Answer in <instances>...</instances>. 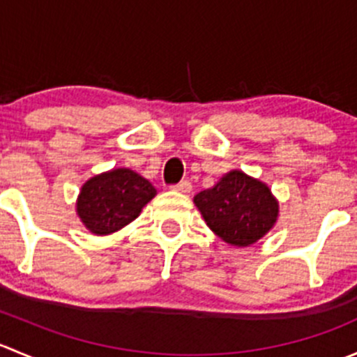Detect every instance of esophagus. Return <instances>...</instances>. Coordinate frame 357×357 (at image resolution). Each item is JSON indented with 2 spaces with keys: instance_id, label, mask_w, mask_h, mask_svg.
Here are the masks:
<instances>
[{
  "instance_id": "obj_1",
  "label": "esophagus",
  "mask_w": 357,
  "mask_h": 357,
  "mask_svg": "<svg viewBox=\"0 0 357 357\" xmlns=\"http://www.w3.org/2000/svg\"><path fill=\"white\" fill-rule=\"evenodd\" d=\"M172 190H174V192H178V193H190V192H192V183L181 181V183H178V185L172 186Z\"/></svg>"
}]
</instances>
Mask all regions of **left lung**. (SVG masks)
<instances>
[{"label": "left lung", "mask_w": 357, "mask_h": 357, "mask_svg": "<svg viewBox=\"0 0 357 357\" xmlns=\"http://www.w3.org/2000/svg\"><path fill=\"white\" fill-rule=\"evenodd\" d=\"M205 225L228 245L250 247L275 228L280 204L266 183L243 171L226 172L193 197Z\"/></svg>", "instance_id": "8db88e82"}]
</instances>
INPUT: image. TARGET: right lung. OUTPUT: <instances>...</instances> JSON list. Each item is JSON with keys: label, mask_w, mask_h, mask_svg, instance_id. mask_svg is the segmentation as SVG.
Instances as JSON below:
<instances>
[{"label": "right lung", "mask_w": 357, "mask_h": 357, "mask_svg": "<svg viewBox=\"0 0 357 357\" xmlns=\"http://www.w3.org/2000/svg\"><path fill=\"white\" fill-rule=\"evenodd\" d=\"M155 195V186L138 172L128 167L110 169L81 186L75 212L89 233L105 236L135 221Z\"/></svg>", "instance_id": "right-lung-1"}]
</instances>
